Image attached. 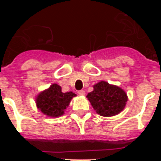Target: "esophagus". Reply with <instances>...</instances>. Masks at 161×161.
<instances>
[{
	"instance_id": "esophagus-1",
	"label": "esophagus",
	"mask_w": 161,
	"mask_h": 161,
	"mask_svg": "<svg viewBox=\"0 0 161 161\" xmlns=\"http://www.w3.org/2000/svg\"><path fill=\"white\" fill-rule=\"evenodd\" d=\"M77 93H78V94H79V95H85V90H79Z\"/></svg>"
}]
</instances>
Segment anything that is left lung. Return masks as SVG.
Instances as JSON below:
<instances>
[{"mask_svg": "<svg viewBox=\"0 0 161 161\" xmlns=\"http://www.w3.org/2000/svg\"><path fill=\"white\" fill-rule=\"evenodd\" d=\"M87 97L97 113L104 117L119 114L127 102V96L123 89L106 81L96 84Z\"/></svg>", "mask_w": 161, "mask_h": 161, "instance_id": "8db88e82", "label": "left lung"}]
</instances>
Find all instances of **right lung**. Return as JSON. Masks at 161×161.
<instances>
[{"instance_id": "add662e5", "label": "right lung", "mask_w": 161, "mask_h": 161, "mask_svg": "<svg viewBox=\"0 0 161 161\" xmlns=\"http://www.w3.org/2000/svg\"><path fill=\"white\" fill-rule=\"evenodd\" d=\"M75 96L76 94L72 92L63 93L59 85L53 84L49 89L38 94L36 104L38 109L46 115L59 117L64 114V109Z\"/></svg>"}]
</instances>
